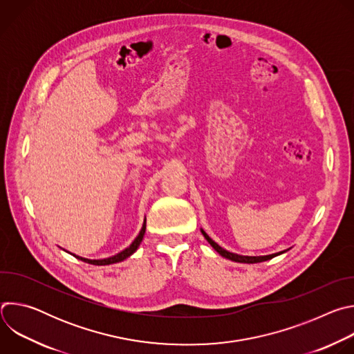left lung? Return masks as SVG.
Listing matches in <instances>:
<instances>
[{
    "instance_id": "1",
    "label": "left lung",
    "mask_w": 354,
    "mask_h": 354,
    "mask_svg": "<svg viewBox=\"0 0 354 354\" xmlns=\"http://www.w3.org/2000/svg\"><path fill=\"white\" fill-rule=\"evenodd\" d=\"M200 231H201V234L205 235V238L207 239V242L216 249V252H218V254H220L223 258L230 259V261H232V262H238V263H259V262L269 261V259H272V258H274V257H279V255L284 254V252H287V250H281V252H277V254L263 255V257H245V255H238V254H232V252H230V250L221 248L217 242H214V241L206 234V231H205L203 228H200Z\"/></svg>"
}]
</instances>
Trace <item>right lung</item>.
Returning a JSON list of instances; mask_svg holds the SVG:
<instances>
[{"label": "right lung", "instance_id": "1", "mask_svg": "<svg viewBox=\"0 0 354 354\" xmlns=\"http://www.w3.org/2000/svg\"><path fill=\"white\" fill-rule=\"evenodd\" d=\"M144 234H145V218H144V223H142V227L138 232V235L134 238V241L123 250H120L119 254L113 255V257H109V258H105V259H86V258H82V257H78V255H74L71 254V252H68L70 255L75 257L77 259L82 261V262H86V263H91V265H96V266H105V265H112V263H119V262H123L124 259L130 258L134 252L138 249L142 238H144ZM67 252V250H66Z\"/></svg>", "mask_w": 354, "mask_h": 354}]
</instances>
